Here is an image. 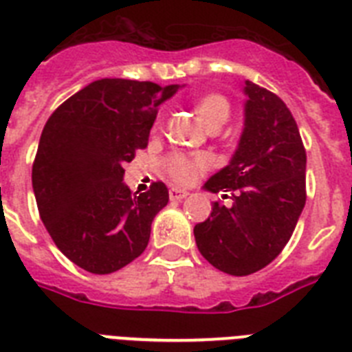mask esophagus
<instances>
[{"mask_svg":"<svg viewBox=\"0 0 352 352\" xmlns=\"http://www.w3.org/2000/svg\"><path fill=\"white\" fill-rule=\"evenodd\" d=\"M188 197V191L181 190V188H171L170 190V200H182Z\"/></svg>","mask_w":352,"mask_h":352,"instance_id":"1","label":"esophagus"}]
</instances>
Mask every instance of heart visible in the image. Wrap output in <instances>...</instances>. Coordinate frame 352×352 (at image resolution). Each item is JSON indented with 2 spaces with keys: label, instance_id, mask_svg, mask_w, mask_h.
I'll return each instance as SVG.
<instances>
[{
  "label": "heart",
  "instance_id": "1",
  "mask_svg": "<svg viewBox=\"0 0 352 352\" xmlns=\"http://www.w3.org/2000/svg\"><path fill=\"white\" fill-rule=\"evenodd\" d=\"M195 111L209 131H218L231 116V105L221 94H206L197 102ZM211 166L208 155H182L173 153L164 161L168 175L179 184H191Z\"/></svg>",
  "mask_w": 352,
  "mask_h": 352
}]
</instances>
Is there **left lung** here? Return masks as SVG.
<instances>
[{"mask_svg": "<svg viewBox=\"0 0 352 352\" xmlns=\"http://www.w3.org/2000/svg\"><path fill=\"white\" fill-rule=\"evenodd\" d=\"M245 123L226 168L204 184L231 193L193 229L200 254L229 276H249L281 254L306 204V150L277 94L245 80ZM227 197V195H223Z\"/></svg>", "mask_w": 352, "mask_h": 352, "instance_id": "obj_1", "label": "left lung"}]
</instances>
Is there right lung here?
Segmentation results:
<instances>
[{
    "mask_svg": "<svg viewBox=\"0 0 352 352\" xmlns=\"http://www.w3.org/2000/svg\"><path fill=\"white\" fill-rule=\"evenodd\" d=\"M177 89L102 78L44 125L32 168L41 220L58 250L91 274H111L141 256L153 218L168 204L162 182L138 195L123 175L135 150L146 148L159 105Z\"/></svg>",
    "mask_w": 352,
    "mask_h": 352,
    "instance_id": "add662e5",
    "label": "right lung"
}]
</instances>
